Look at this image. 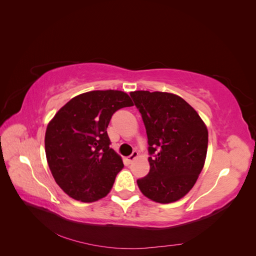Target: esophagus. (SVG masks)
<instances>
[{
  "mask_svg": "<svg viewBox=\"0 0 256 256\" xmlns=\"http://www.w3.org/2000/svg\"><path fill=\"white\" fill-rule=\"evenodd\" d=\"M138 152H134L132 154H130V156L127 158V161L129 162V164H132V162L138 158Z\"/></svg>",
  "mask_w": 256,
  "mask_h": 256,
  "instance_id": "34e87169",
  "label": "esophagus"
}]
</instances>
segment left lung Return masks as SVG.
<instances>
[{
    "instance_id": "8db88e82",
    "label": "left lung",
    "mask_w": 256,
    "mask_h": 256,
    "mask_svg": "<svg viewBox=\"0 0 256 256\" xmlns=\"http://www.w3.org/2000/svg\"><path fill=\"white\" fill-rule=\"evenodd\" d=\"M140 111L148 138L150 173L138 180L143 194L168 204L193 188L204 168L208 130L184 100L166 92H130Z\"/></svg>"
}]
</instances>
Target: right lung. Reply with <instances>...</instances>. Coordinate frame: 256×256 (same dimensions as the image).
Returning a JSON list of instances; mask_svg holds the SVG:
<instances>
[{"label":"right lung","mask_w":256,"mask_h":256,"mask_svg":"<svg viewBox=\"0 0 256 256\" xmlns=\"http://www.w3.org/2000/svg\"><path fill=\"white\" fill-rule=\"evenodd\" d=\"M131 106L125 92L92 90L69 100L49 122L46 157L54 180L67 196L92 203L111 191L124 164L110 147L106 128L114 112Z\"/></svg>","instance_id":"right-lung-1"}]
</instances>
